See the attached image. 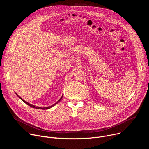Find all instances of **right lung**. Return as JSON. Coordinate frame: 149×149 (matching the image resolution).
Masks as SVG:
<instances>
[{"instance_id":"1","label":"right lung","mask_w":149,"mask_h":149,"mask_svg":"<svg viewBox=\"0 0 149 149\" xmlns=\"http://www.w3.org/2000/svg\"><path fill=\"white\" fill-rule=\"evenodd\" d=\"M17 95V94H16ZM18 96V95H17ZM21 100H22L25 103H26L27 105H29L30 106V107H32V108H34V109H41V110H46V109H50V108H51V107H53V106H54L55 105H56V104H58L60 101H61V100L62 99V97H63V95L61 97V98L55 103V104H54V105H51V106H49V107H36V106H35V105H32V104H29V103H28V102H27L26 101H25V100H24L23 99H22V98H21L19 96H18Z\"/></svg>"}]
</instances>
